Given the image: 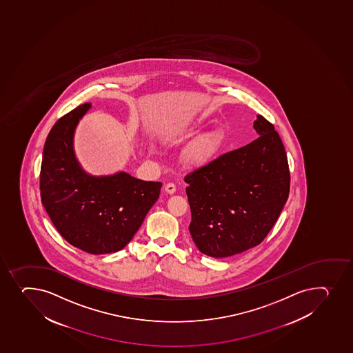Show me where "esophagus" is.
I'll list each match as a JSON object with an SVG mask.
<instances>
[{
  "label": "esophagus",
  "instance_id": "34e87169",
  "mask_svg": "<svg viewBox=\"0 0 353 353\" xmlns=\"http://www.w3.org/2000/svg\"><path fill=\"white\" fill-rule=\"evenodd\" d=\"M164 190L169 194H174L176 192V185H174V183H168L167 185L164 186Z\"/></svg>",
  "mask_w": 353,
  "mask_h": 353
}]
</instances>
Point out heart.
Masks as SVG:
<instances>
[{
  "label": "heart",
  "instance_id": "b5f03b06",
  "mask_svg": "<svg viewBox=\"0 0 353 353\" xmlns=\"http://www.w3.org/2000/svg\"><path fill=\"white\" fill-rule=\"evenodd\" d=\"M225 145V135L221 130L200 135L186 152L185 159L192 167L203 168L211 164L221 154Z\"/></svg>",
  "mask_w": 353,
  "mask_h": 353
}]
</instances>
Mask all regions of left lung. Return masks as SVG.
Segmentation results:
<instances>
[{"label": "left lung", "instance_id": "1", "mask_svg": "<svg viewBox=\"0 0 353 353\" xmlns=\"http://www.w3.org/2000/svg\"><path fill=\"white\" fill-rule=\"evenodd\" d=\"M254 128L259 139L184 179L190 234L200 252L215 259L259 245L288 201L290 169L283 141L263 116Z\"/></svg>", "mask_w": 353, "mask_h": 353}]
</instances>
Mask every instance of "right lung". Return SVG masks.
Masks as SVG:
<instances>
[{
  "mask_svg": "<svg viewBox=\"0 0 353 353\" xmlns=\"http://www.w3.org/2000/svg\"><path fill=\"white\" fill-rule=\"evenodd\" d=\"M90 103L55 123L45 142L40 169L41 204L68 243L89 254H112L133 239L160 196V182L119 171L88 174L74 150V134Z\"/></svg>",
  "mask_w": 353,
  "mask_h": 353,
  "instance_id": "add662e5",
  "label": "right lung"
}]
</instances>
